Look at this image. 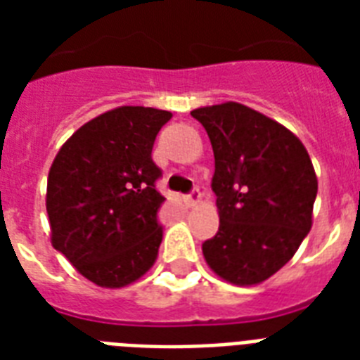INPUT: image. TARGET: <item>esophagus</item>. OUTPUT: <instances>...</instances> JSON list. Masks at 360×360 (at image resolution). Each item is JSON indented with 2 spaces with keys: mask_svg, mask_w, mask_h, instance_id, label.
Returning a JSON list of instances; mask_svg holds the SVG:
<instances>
[{
  "mask_svg": "<svg viewBox=\"0 0 360 360\" xmlns=\"http://www.w3.org/2000/svg\"><path fill=\"white\" fill-rule=\"evenodd\" d=\"M185 202L188 207H198L200 202H202V194H200V191H192L191 194L185 198Z\"/></svg>",
  "mask_w": 360,
  "mask_h": 360,
  "instance_id": "obj_1",
  "label": "esophagus"
}]
</instances>
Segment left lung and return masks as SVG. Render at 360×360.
I'll return each mask as SVG.
<instances>
[{"mask_svg": "<svg viewBox=\"0 0 360 360\" xmlns=\"http://www.w3.org/2000/svg\"><path fill=\"white\" fill-rule=\"evenodd\" d=\"M213 146L219 231L202 245L217 276L256 285L290 262L312 228L318 177L307 147L239 103L192 110Z\"/></svg>", "mask_w": 360, "mask_h": 360, "instance_id": "1", "label": "left lung"}]
</instances>
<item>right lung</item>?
Returning <instances> with one entry per match:
<instances>
[{
	"label": "right lung",
	"instance_id": "1",
	"mask_svg": "<svg viewBox=\"0 0 360 360\" xmlns=\"http://www.w3.org/2000/svg\"><path fill=\"white\" fill-rule=\"evenodd\" d=\"M172 112L120 106L65 141L48 172L50 240L82 276L117 290L157 262L164 228L151 151Z\"/></svg>",
	"mask_w": 360,
	"mask_h": 360
}]
</instances>
